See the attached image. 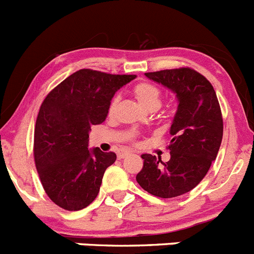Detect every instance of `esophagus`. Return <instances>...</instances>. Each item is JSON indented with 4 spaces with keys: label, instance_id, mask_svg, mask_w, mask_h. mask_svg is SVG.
Masks as SVG:
<instances>
[{
    "label": "esophagus",
    "instance_id": "obj_1",
    "mask_svg": "<svg viewBox=\"0 0 254 254\" xmlns=\"http://www.w3.org/2000/svg\"><path fill=\"white\" fill-rule=\"evenodd\" d=\"M128 155H129V151H126V150H123V151L118 152V155H117V156H118V159H125L126 156H128Z\"/></svg>",
    "mask_w": 254,
    "mask_h": 254
}]
</instances>
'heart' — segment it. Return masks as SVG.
Returning a JSON list of instances; mask_svg holds the SVG:
<instances>
[{"mask_svg": "<svg viewBox=\"0 0 254 254\" xmlns=\"http://www.w3.org/2000/svg\"><path fill=\"white\" fill-rule=\"evenodd\" d=\"M133 94L136 96V99L138 100L141 105L145 109H156L159 108L161 102V93L159 90V87L155 85L150 84V82H138L137 85H134ZM117 102L118 98H113V100L109 104V114H112L116 109Z\"/></svg>", "mask_w": 254, "mask_h": 254, "instance_id": "heart-1", "label": "heart"}]
</instances>
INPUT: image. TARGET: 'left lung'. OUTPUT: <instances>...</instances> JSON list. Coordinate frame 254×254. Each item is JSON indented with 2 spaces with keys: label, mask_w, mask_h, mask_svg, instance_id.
<instances>
[{
  "label": "left lung",
  "mask_w": 254,
  "mask_h": 254,
  "mask_svg": "<svg viewBox=\"0 0 254 254\" xmlns=\"http://www.w3.org/2000/svg\"><path fill=\"white\" fill-rule=\"evenodd\" d=\"M145 76L176 94L178 107L169 131V161L143 154L136 181L149 193L172 198L193 190L216 159L223 140L221 111L212 85L194 69H164Z\"/></svg>",
  "instance_id": "1"
}]
</instances>
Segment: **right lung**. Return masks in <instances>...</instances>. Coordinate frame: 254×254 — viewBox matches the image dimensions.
I'll return each instance as SVG.
<instances>
[{"mask_svg": "<svg viewBox=\"0 0 254 254\" xmlns=\"http://www.w3.org/2000/svg\"><path fill=\"white\" fill-rule=\"evenodd\" d=\"M134 77L80 69L44 99L35 123L34 159L46 193L60 207L82 210L99 193L105 169L117 156L89 149V133L105 121L114 94Z\"/></svg>", "mask_w": 254, "mask_h": 254, "instance_id": "1", "label": "right lung"}]
</instances>
